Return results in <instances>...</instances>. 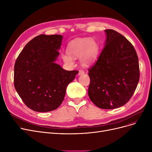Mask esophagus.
I'll use <instances>...</instances> for the list:
<instances>
[{"label": "esophagus", "instance_id": "esophagus-1", "mask_svg": "<svg viewBox=\"0 0 152 152\" xmlns=\"http://www.w3.org/2000/svg\"><path fill=\"white\" fill-rule=\"evenodd\" d=\"M84 73H85V72H84L83 70H79V75H83Z\"/></svg>", "mask_w": 152, "mask_h": 152}]
</instances>
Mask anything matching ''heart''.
I'll return each instance as SVG.
<instances>
[{"label": "heart", "mask_w": 152, "mask_h": 152, "mask_svg": "<svg viewBox=\"0 0 152 152\" xmlns=\"http://www.w3.org/2000/svg\"><path fill=\"white\" fill-rule=\"evenodd\" d=\"M98 45L93 39L84 38L72 41L68 47V53L62 55L64 61L68 64H73V59L81 57L84 65L91 63L97 56Z\"/></svg>", "instance_id": "obj_1"}]
</instances>
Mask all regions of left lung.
I'll return each instance as SVG.
<instances>
[{
    "mask_svg": "<svg viewBox=\"0 0 152 152\" xmlns=\"http://www.w3.org/2000/svg\"><path fill=\"white\" fill-rule=\"evenodd\" d=\"M105 45L88 69V95L96 107L114 109L126 104L140 80L138 57L132 44L112 29L104 30Z\"/></svg>",
    "mask_w": 152,
    "mask_h": 152,
    "instance_id": "obj_1",
    "label": "left lung"
}]
</instances>
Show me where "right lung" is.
<instances>
[{"label": "right lung", "mask_w": 152, "mask_h": 152, "mask_svg": "<svg viewBox=\"0 0 152 152\" xmlns=\"http://www.w3.org/2000/svg\"><path fill=\"white\" fill-rule=\"evenodd\" d=\"M62 39L60 35H39L26 44L16 59L14 85L23 103L34 111L57 109L67 86L79 73L65 70L55 63Z\"/></svg>", "instance_id": "1"}]
</instances>
